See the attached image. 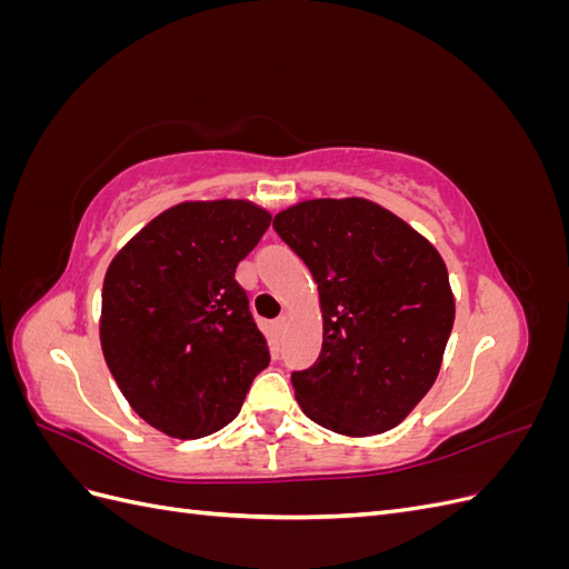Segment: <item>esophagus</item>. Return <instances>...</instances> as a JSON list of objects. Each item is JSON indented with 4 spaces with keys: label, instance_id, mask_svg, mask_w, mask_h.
Wrapping results in <instances>:
<instances>
[{
    "label": "esophagus",
    "instance_id": "1",
    "mask_svg": "<svg viewBox=\"0 0 569 569\" xmlns=\"http://www.w3.org/2000/svg\"><path fill=\"white\" fill-rule=\"evenodd\" d=\"M287 322H289V318L287 316H280L278 320H274V330H278V335L282 337L284 335V330H287Z\"/></svg>",
    "mask_w": 569,
    "mask_h": 569
}]
</instances>
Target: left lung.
I'll use <instances>...</instances> for the list:
<instances>
[{"instance_id": "left-lung-1", "label": "left lung", "mask_w": 569, "mask_h": 569, "mask_svg": "<svg viewBox=\"0 0 569 569\" xmlns=\"http://www.w3.org/2000/svg\"><path fill=\"white\" fill-rule=\"evenodd\" d=\"M311 270L322 351L291 372L297 401L337 435L370 437L399 425L432 389L456 301L439 251L368 199H311L272 220Z\"/></svg>"}]
</instances>
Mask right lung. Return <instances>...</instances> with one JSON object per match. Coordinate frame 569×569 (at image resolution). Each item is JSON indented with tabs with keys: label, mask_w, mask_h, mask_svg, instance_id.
<instances>
[{
	"label": "right lung",
	"mask_w": 569,
	"mask_h": 569,
	"mask_svg": "<svg viewBox=\"0 0 569 569\" xmlns=\"http://www.w3.org/2000/svg\"><path fill=\"white\" fill-rule=\"evenodd\" d=\"M270 220L242 199L184 201L137 232L107 270L101 351L132 410L168 437L199 439L232 422L270 363L234 280Z\"/></svg>",
	"instance_id": "add662e5"
}]
</instances>
